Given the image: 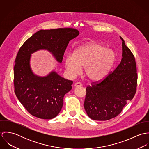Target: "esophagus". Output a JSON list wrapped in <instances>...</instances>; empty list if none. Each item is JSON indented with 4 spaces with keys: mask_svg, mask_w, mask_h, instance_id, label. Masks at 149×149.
<instances>
[{
    "mask_svg": "<svg viewBox=\"0 0 149 149\" xmlns=\"http://www.w3.org/2000/svg\"><path fill=\"white\" fill-rule=\"evenodd\" d=\"M82 84L80 83H74V86L76 87V88H77V87H80V86H81Z\"/></svg>",
    "mask_w": 149,
    "mask_h": 149,
    "instance_id": "1",
    "label": "esophagus"
}]
</instances>
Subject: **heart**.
I'll use <instances>...</instances> for the list:
<instances>
[{"label":"heart","instance_id":"heart-1","mask_svg":"<svg viewBox=\"0 0 149 149\" xmlns=\"http://www.w3.org/2000/svg\"><path fill=\"white\" fill-rule=\"evenodd\" d=\"M116 60V52L96 41H91L77 47L73 54L65 58L66 72L70 77L79 74L84 67V73L91 81H98L109 72Z\"/></svg>","mask_w":149,"mask_h":149}]
</instances>
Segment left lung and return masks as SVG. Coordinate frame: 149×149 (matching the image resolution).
<instances>
[{
	"instance_id": "8db88e82",
	"label": "left lung",
	"mask_w": 149,
	"mask_h": 149,
	"mask_svg": "<svg viewBox=\"0 0 149 149\" xmlns=\"http://www.w3.org/2000/svg\"><path fill=\"white\" fill-rule=\"evenodd\" d=\"M121 62L102 81L86 87L84 107L88 116L104 121L118 116L136 92L137 73L135 60L124 40Z\"/></svg>"
}]
</instances>
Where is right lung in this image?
Returning a JSON list of instances; mask_svg holds the SVG:
<instances>
[{"label":"right lung","mask_w":149,"mask_h":149,"mask_svg":"<svg viewBox=\"0 0 149 149\" xmlns=\"http://www.w3.org/2000/svg\"><path fill=\"white\" fill-rule=\"evenodd\" d=\"M79 35L77 30L61 28L41 30L26 41L20 48L14 69L15 93L22 104L33 116L51 119L60 113L64 95L72 89V81L61 77L54 70L45 76L34 73L31 54L47 50L61 64L69 41Z\"/></svg>","instance_id":"add662e5"}]
</instances>
